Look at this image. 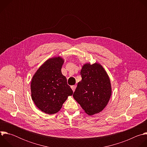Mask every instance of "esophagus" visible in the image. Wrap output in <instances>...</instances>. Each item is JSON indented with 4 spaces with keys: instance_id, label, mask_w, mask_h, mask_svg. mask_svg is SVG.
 I'll list each match as a JSON object with an SVG mask.
<instances>
[{
    "instance_id": "1",
    "label": "esophagus",
    "mask_w": 147,
    "mask_h": 147,
    "mask_svg": "<svg viewBox=\"0 0 147 147\" xmlns=\"http://www.w3.org/2000/svg\"><path fill=\"white\" fill-rule=\"evenodd\" d=\"M71 88L72 90H73V91H75V90H76V85H74V86H71Z\"/></svg>"
}]
</instances>
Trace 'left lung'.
I'll return each instance as SVG.
<instances>
[{"label":"left lung","mask_w":147,"mask_h":147,"mask_svg":"<svg viewBox=\"0 0 147 147\" xmlns=\"http://www.w3.org/2000/svg\"><path fill=\"white\" fill-rule=\"evenodd\" d=\"M82 80L78 82L73 98L88 115L101 112L107 105L112 94L109 76L98 63H87L81 70Z\"/></svg>","instance_id":"left-lung-1"}]
</instances>
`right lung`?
Wrapping results in <instances>:
<instances>
[{
	"label": "right lung",
	"mask_w": 147,
	"mask_h": 147,
	"mask_svg": "<svg viewBox=\"0 0 147 147\" xmlns=\"http://www.w3.org/2000/svg\"><path fill=\"white\" fill-rule=\"evenodd\" d=\"M64 59L60 56L48 59L32 77L31 98L36 107L45 113L58 112L73 91L61 69Z\"/></svg>",
	"instance_id": "right-lung-1"
}]
</instances>
